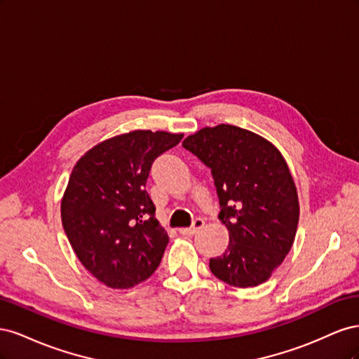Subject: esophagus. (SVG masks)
I'll list each match as a JSON object with an SVG mask.
<instances>
[{
    "instance_id": "esophagus-1",
    "label": "esophagus",
    "mask_w": 359,
    "mask_h": 359,
    "mask_svg": "<svg viewBox=\"0 0 359 359\" xmlns=\"http://www.w3.org/2000/svg\"><path fill=\"white\" fill-rule=\"evenodd\" d=\"M203 224H205L203 219H196V220L193 222V224L190 227H182V229H180V233H182V235H194L199 229H202Z\"/></svg>"
}]
</instances>
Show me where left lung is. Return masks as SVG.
<instances>
[{
	"mask_svg": "<svg viewBox=\"0 0 359 359\" xmlns=\"http://www.w3.org/2000/svg\"><path fill=\"white\" fill-rule=\"evenodd\" d=\"M182 147L211 169L219 219L229 245L210 259L211 273L235 287L266 281L295 240L299 203L280 151L248 130L220 124L189 136Z\"/></svg>",
	"mask_w": 359,
	"mask_h": 359,
	"instance_id": "8db88e82",
	"label": "left lung"
}]
</instances>
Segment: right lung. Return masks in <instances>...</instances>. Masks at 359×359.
Masks as SVG:
<instances>
[{"label":"right lung","instance_id":"add662e5","mask_svg":"<svg viewBox=\"0 0 359 359\" xmlns=\"http://www.w3.org/2000/svg\"><path fill=\"white\" fill-rule=\"evenodd\" d=\"M181 139L136 130L95 145L76 163L61 202L64 232L106 286L133 287L160 265L169 236L145 186L154 160Z\"/></svg>","mask_w":359,"mask_h":359}]
</instances>
